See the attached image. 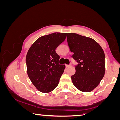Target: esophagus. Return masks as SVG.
Instances as JSON below:
<instances>
[{"label": "esophagus", "instance_id": "obj_1", "mask_svg": "<svg viewBox=\"0 0 120 120\" xmlns=\"http://www.w3.org/2000/svg\"><path fill=\"white\" fill-rule=\"evenodd\" d=\"M71 67V65H68V64H66V68H68Z\"/></svg>", "mask_w": 120, "mask_h": 120}]
</instances>
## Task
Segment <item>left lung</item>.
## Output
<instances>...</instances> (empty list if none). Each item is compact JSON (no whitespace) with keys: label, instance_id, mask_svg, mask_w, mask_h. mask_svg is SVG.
<instances>
[{"label":"left lung","instance_id":"8db88e82","mask_svg":"<svg viewBox=\"0 0 120 120\" xmlns=\"http://www.w3.org/2000/svg\"><path fill=\"white\" fill-rule=\"evenodd\" d=\"M67 41L72 58L78 63L71 77L74 85L90 92L99 85L105 72V53L95 40L75 33H68Z\"/></svg>","mask_w":120,"mask_h":120}]
</instances>
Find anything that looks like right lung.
<instances>
[{
	"instance_id": "1",
	"label": "right lung",
	"mask_w": 120,
	"mask_h": 120,
	"mask_svg": "<svg viewBox=\"0 0 120 120\" xmlns=\"http://www.w3.org/2000/svg\"><path fill=\"white\" fill-rule=\"evenodd\" d=\"M67 33H54L40 37L28 49L26 56L27 73L39 92L49 93L59 84L66 66L60 64L56 49L66 39Z\"/></svg>"
}]
</instances>
